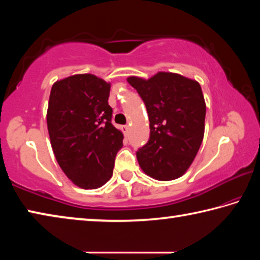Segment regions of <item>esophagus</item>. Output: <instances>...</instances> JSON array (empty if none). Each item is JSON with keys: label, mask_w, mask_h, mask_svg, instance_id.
<instances>
[{"label": "esophagus", "mask_w": 260, "mask_h": 260, "mask_svg": "<svg viewBox=\"0 0 260 260\" xmlns=\"http://www.w3.org/2000/svg\"><path fill=\"white\" fill-rule=\"evenodd\" d=\"M121 129H122V132H124L125 135H128V132H129V126L128 125H124L121 127Z\"/></svg>", "instance_id": "obj_1"}]
</instances>
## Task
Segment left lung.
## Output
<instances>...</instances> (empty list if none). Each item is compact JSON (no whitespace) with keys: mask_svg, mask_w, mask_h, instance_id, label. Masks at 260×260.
Instances as JSON below:
<instances>
[{"mask_svg":"<svg viewBox=\"0 0 260 260\" xmlns=\"http://www.w3.org/2000/svg\"><path fill=\"white\" fill-rule=\"evenodd\" d=\"M146 104L150 138L136 152L149 177L170 181L186 173L202 144L206 105L200 83L178 73L127 78Z\"/></svg>","mask_w":260,"mask_h":260,"instance_id":"1","label":"left lung"}]
</instances>
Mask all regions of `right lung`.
<instances>
[{
    "label": "right lung",
    "instance_id": "right-lung-1",
    "mask_svg": "<svg viewBox=\"0 0 260 260\" xmlns=\"http://www.w3.org/2000/svg\"><path fill=\"white\" fill-rule=\"evenodd\" d=\"M111 83L94 74H74L51 87L47 125L52 151L78 187L96 189L112 177L122 135L111 124Z\"/></svg>",
    "mask_w": 260,
    "mask_h": 260
}]
</instances>
